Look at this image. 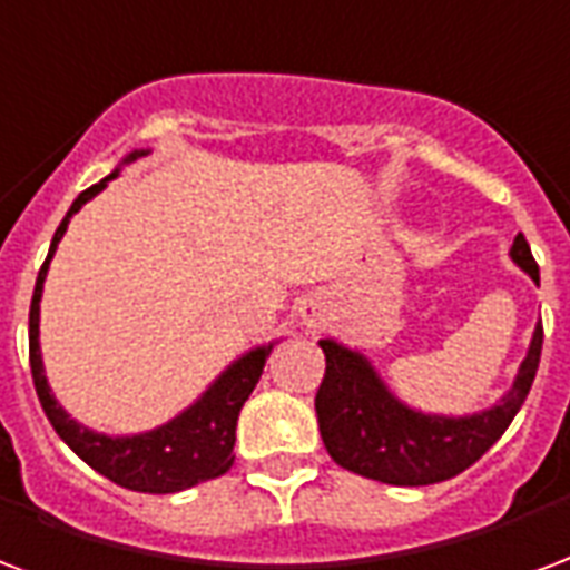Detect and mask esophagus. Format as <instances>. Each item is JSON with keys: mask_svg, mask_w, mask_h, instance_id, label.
Segmentation results:
<instances>
[{"mask_svg": "<svg viewBox=\"0 0 570 570\" xmlns=\"http://www.w3.org/2000/svg\"><path fill=\"white\" fill-rule=\"evenodd\" d=\"M298 317H302V323H305L307 328H317L320 323L326 320V307H323V302H317V298H305L302 307H298Z\"/></svg>", "mask_w": 570, "mask_h": 570, "instance_id": "esophagus-1", "label": "esophagus"}]
</instances>
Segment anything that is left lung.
I'll return each instance as SVG.
<instances>
[{
	"instance_id": "obj_1",
	"label": "left lung",
	"mask_w": 570,
	"mask_h": 570,
	"mask_svg": "<svg viewBox=\"0 0 570 570\" xmlns=\"http://www.w3.org/2000/svg\"><path fill=\"white\" fill-rule=\"evenodd\" d=\"M510 259L541 281L532 247L513 238ZM326 374L317 390V423L328 456L341 468L392 487H429L462 474L495 444L532 390L541 362L543 326H534L532 344L522 360L517 381L499 404L468 416H441L414 411L399 402L360 350L335 338H323Z\"/></svg>"
}]
</instances>
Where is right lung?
<instances>
[{
    "mask_svg": "<svg viewBox=\"0 0 570 570\" xmlns=\"http://www.w3.org/2000/svg\"><path fill=\"white\" fill-rule=\"evenodd\" d=\"M145 154L147 150H132L124 163H132ZM117 175H120V168H114L108 178L83 189L81 196L71 202L69 214L62 217V223L53 232L48 259L38 272L36 293H32V305H29V368H32L38 402L45 407L50 425L87 465L114 480L117 487L132 489V492H150V495H168V492H180V489L196 487V483L220 478L229 471L232 462H235L232 446H235L238 414H242L244 402L250 399L253 386L263 377L265 360H268L274 344L247 350L244 356H238L229 368L223 371L217 381L210 383L208 390L202 392L196 402L189 404L187 411H180L175 420H168L166 425H156L150 432H141V435H99L62 411V404L50 392L45 365H41V344H38L41 289H45V277H48L57 244L62 242V235L69 229V220L96 193H102L108 180H114Z\"/></svg>",
    "mask_w": 570,
    "mask_h": 570,
    "instance_id": "add662e5",
    "label": "right lung"
}]
</instances>
